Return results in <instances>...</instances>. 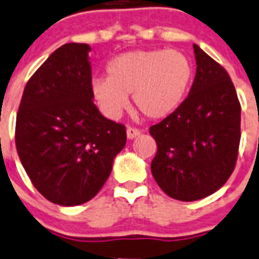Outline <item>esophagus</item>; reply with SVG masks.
<instances>
[{
    "mask_svg": "<svg viewBox=\"0 0 259 259\" xmlns=\"http://www.w3.org/2000/svg\"><path fill=\"white\" fill-rule=\"evenodd\" d=\"M140 134H141L140 130H138V128H134V127H128L127 128V138L128 139L138 138Z\"/></svg>",
    "mask_w": 259,
    "mask_h": 259,
    "instance_id": "34e87169",
    "label": "esophagus"
}]
</instances>
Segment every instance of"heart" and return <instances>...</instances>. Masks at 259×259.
<instances>
[{
    "instance_id": "heart-1",
    "label": "heart",
    "mask_w": 259,
    "mask_h": 259,
    "mask_svg": "<svg viewBox=\"0 0 259 259\" xmlns=\"http://www.w3.org/2000/svg\"><path fill=\"white\" fill-rule=\"evenodd\" d=\"M191 78L193 65L183 52L138 50L111 60L107 77L93 79L92 93L108 118H119L132 94L134 106L145 118L161 119L180 107Z\"/></svg>"
}]
</instances>
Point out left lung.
I'll return each mask as SVG.
<instances>
[{
    "label": "left lung",
    "mask_w": 259,
    "mask_h": 259,
    "mask_svg": "<svg viewBox=\"0 0 259 259\" xmlns=\"http://www.w3.org/2000/svg\"><path fill=\"white\" fill-rule=\"evenodd\" d=\"M196 74L176 111L149 128L151 170L170 198L193 202L218 191L236 166L241 105L228 72L194 44Z\"/></svg>",
    "instance_id": "1"
}]
</instances>
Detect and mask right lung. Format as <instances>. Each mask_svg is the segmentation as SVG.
<instances>
[{"label": "right lung", "mask_w": 259, "mask_h": 259, "mask_svg": "<svg viewBox=\"0 0 259 259\" xmlns=\"http://www.w3.org/2000/svg\"><path fill=\"white\" fill-rule=\"evenodd\" d=\"M90 47L66 43L31 76L15 121V145L35 189L55 204L89 202L124 148V124L93 102Z\"/></svg>", "instance_id": "add662e5"}]
</instances>
